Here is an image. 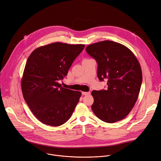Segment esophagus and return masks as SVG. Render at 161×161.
<instances>
[{
  "label": "esophagus",
  "mask_w": 161,
  "mask_h": 161,
  "mask_svg": "<svg viewBox=\"0 0 161 161\" xmlns=\"http://www.w3.org/2000/svg\"><path fill=\"white\" fill-rule=\"evenodd\" d=\"M90 94V92H82V94L84 96H88Z\"/></svg>",
  "instance_id": "1"
}]
</instances>
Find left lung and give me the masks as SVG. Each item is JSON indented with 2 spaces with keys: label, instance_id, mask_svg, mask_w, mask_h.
<instances>
[{
  "label": "left lung",
  "instance_id": "obj_1",
  "mask_svg": "<svg viewBox=\"0 0 161 161\" xmlns=\"http://www.w3.org/2000/svg\"><path fill=\"white\" fill-rule=\"evenodd\" d=\"M87 53L97 62V77L108 80V88L92 92V109L107 123L120 121L133 108L142 83L140 64L134 53L120 43L103 41L87 46Z\"/></svg>",
  "mask_w": 161,
  "mask_h": 161
}]
</instances>
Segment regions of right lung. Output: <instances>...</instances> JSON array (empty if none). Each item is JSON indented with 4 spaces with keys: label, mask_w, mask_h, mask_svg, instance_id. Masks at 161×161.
<instances>
[{
    "label": "right lung",
    "mask_w": 161,
    "mask_h": 161,
    "mask_svg": "<svg viewBox=\"0 0 161 161\" xmlns=\"http://www.w3.org/2000/svg\"><path fill=\"white\" fill-rule=\"evenodd\" d=\"M85 44L54 42L34 50L21 81L23 96L34 116L46 125L57 127L71 117L81 93L58 83L67 76Z\"/></svg>",
    "instance_id": "right-lung-1"
}]
</instances>
